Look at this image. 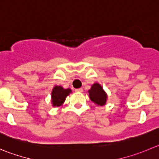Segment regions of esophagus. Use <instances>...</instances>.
Instances as JSON below:
<instances>
[{"label":"esophagus","mask_w":159,"mask_h":159,"mask_svg":"<svg viewBox=\"0 0 159 159\" xmlns=\"http://www.w3.org/2000/svg\"><path fill=\"white\" fill-rule=\"evenodd\" d=\"M75 91L76 92H83L84 91V90H83V88H78V89H75Z\"/></svg>","instance_id":"34e87169"}]
</instances>
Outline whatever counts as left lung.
<instances>
[{
  "label": "left lung",
  "mask_w": 159,
  "mask_h": 159,
  "mask_svg": "<svg viewBox=\"0 0 159 159\" xmlns=\"http://www.w3.org/2000/svg\"><path fill=\"white\" fill-rule=\"evenodd\" d=\"M90 100L96 105L102 106L106 104L107 93L103 90L102 87L98 83H95L91 86V88L88 90Z\"/></svg>",
  "instance_id": "left-lung-1"
}]
</instances>
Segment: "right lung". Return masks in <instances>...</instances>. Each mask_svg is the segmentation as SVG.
Returning a JSON list of instances; mask_svg holds the SVG:
<instances>
[{
  "mask_svg": "<svg viewBox=\"0 0 159 159\" xmlns=\"http://www.w3.org/2000/svg\"><path fill=\"white\" fill-rule=\"evenodd\" d=\"M72 92L71 89H64L61 86H55L51 92V102L53 106L59 107L64 103L66 98Z\"/></svg>",
  "mask_w": 159,
  "mask_h": 159,
  "instance_id": "1",
  "label": "right lung"
}]
</instances>
